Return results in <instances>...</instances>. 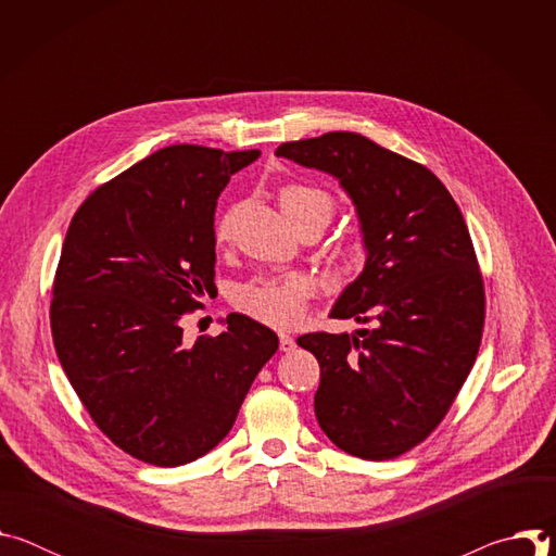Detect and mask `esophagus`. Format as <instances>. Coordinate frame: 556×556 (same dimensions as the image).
I'll return each mask as SVG.
<instances>
[{
	"label": "esophagus",
	"instance_id": "1",
	"mask_svg": "<svg viewBox=\"0 0 556 556\" xmlns=\"http://www.w3.org/2000/svg\"><path fill=\"white\" fill-rule=\"evenodd\" d=\"M279 348H281V352H292L296 348V343L290 334H279Z\"/></svg>",
	"mask_w": 556,
	"mask_h": 556
}]
</instances>
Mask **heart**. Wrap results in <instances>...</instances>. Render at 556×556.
Wrapping results in <instances>:
<instances>
[{"label":"heart","instance_id":"obj_1","mask_svg":"<svg viewBox=\"0 0 556 556\" xmlns=\"http://www.w3.org/2000/svg\"><path fill=\"white\" fill-rule=\"evenodd\" d=\"M279 204L286 215H294L309 208H324L332 215V198L307 185H286L279 191ZM232 222V211H228L217 222V240H226ZM309 296V283L303 277H286V279H260L242 288L240 305L255 316L257 321L273 328H292L296 326Z\"/></svg>","mask_w":556,"mask_h":556}]
</instances>
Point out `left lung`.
I'll return each mask as SVG.
<instances>
[{
    "instance_id": "left-lung-1",
    "label": "left lung",
    "mask_w": 556,
    "mask_h": 556,
    "mask_svg": "<svg viewBox=\"0 0 556 556\" xmlns=\"http://www.w3.org/2000/svg\"><path fill=\"white\" fill-rule=\"evenodd\" d=\"M275 155L339 180L363 235L365 266L330 316L369 328L296 339L321 365L316 420L350 455L399 457L440 425L480 350L484 283L466 222L427 167L361 134Z\"/></svg>"
}]
</instances>
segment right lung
<instances>
[{"instance_id":"right-lung-1","label":"right lung","mask_w":556,"mask_h":556,"mask_svg":"<svg viewBox=\"0 0 556 556\" xmlns=\"http://www.w3.org/2000/svg\"><path fill=\"white\" fill-rule=\"evenodd\" d=\"M262 155L172 144L99 187L70 222L50 326L63 371L129 455L180 466L217 446L277 334L240 312L185 345V314L215 288V206Z\"/></svg>"}]
</instances>
